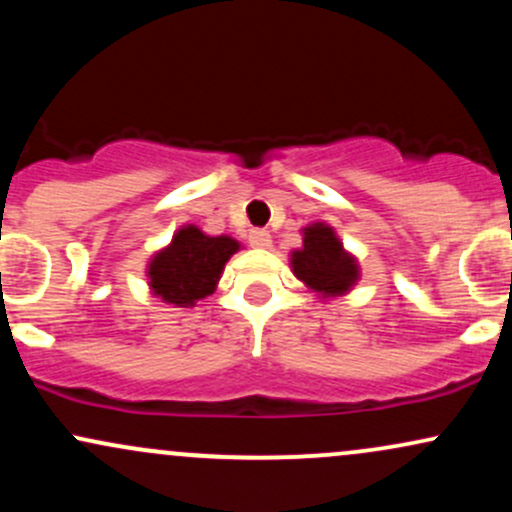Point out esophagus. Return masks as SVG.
<instances>
[{
	"instance_id": "1",
	"label": "esophagus",
	"mask_w": 512,
	"mask_h": 512,
	"mask_svg": "<svg viewBox=\"0 0 512 512\" xmlns=\"http://www.w3.org/2000/svg\"><path fill=\"white\" fill-rule=\"evenodd\" d=\"M250 245L252 248H260V250L272 248V236H269V231H264V228H252Z\"/></svg>"
}]
</instances>
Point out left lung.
Instances as JSON below:
<instances>
[{
	"label": "left lung",
	"instance_id": "obj_1",
	"mask_svg": "<svg viewBox=\"0 0 512 512\" xmlns=\"http://www.w3.org/2000/svg\"><path fill=\"white\" fill-rule=\"evenodd\" d=\"M293 274L322 296H342L356 284L358 267L346 255L339 238L325 223H313L303 231V248L291 255Z\"/></svg>",
	"mask_w": 512,
	"mask_h": 512
}]
</instances>
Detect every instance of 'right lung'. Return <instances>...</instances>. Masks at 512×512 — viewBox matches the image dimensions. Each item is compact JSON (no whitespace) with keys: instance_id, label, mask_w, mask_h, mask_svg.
<instances>
[{"instance_id":"1","label":"right lung","mask_w":512,"mask_h":512,"mask_svg":"<svg viewBox=\"0 0 512 512\" xmlns=\"http://www.w3.org/2000/svg\"><path fill=\"white\" fill-rule=\"evenodd\" d=\"M240 248L238 240L209 238L195 226L180 228L173 243L149 264V284L158 298L187 308L214 293L223 264Z\"/></svg>"}]
</instances>
